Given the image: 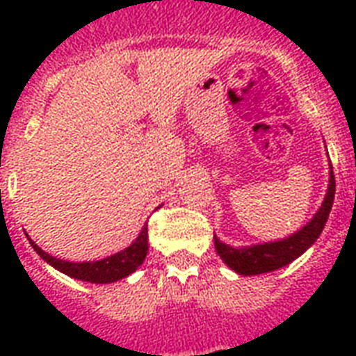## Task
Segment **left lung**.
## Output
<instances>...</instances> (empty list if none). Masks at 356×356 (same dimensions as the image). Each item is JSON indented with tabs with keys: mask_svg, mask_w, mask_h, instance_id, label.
<instances>
[{
	"mask_svg": "<svg viewBox=\"0 0 356 356\" xmlns=\"http://www.w3.org/2000/svg\"><path fill=\"white\" fill-rule=\"evenodd\" d=\"M334 190H337V183H334V173H332L331 166L329 168V186H327L325 200L305 227L282 240L243 245V248H233L229 243H223L214 234V248H216L220 259L231 270L236 271L238 275H260V273L275 271L282 266L290 264L318 240L325 227L327 218L332 209V201H334Z\"/></svg>",
	"mask_w": 356,
	"mask_h": 356,
	"instance_id": "1",
	"label": "left lung"
}]
</instances>
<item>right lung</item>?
Returning a JSON list of instances; mask_svg holds the SVG:
<instances>
[{
    "label": "right lung",
    "mask_w": 356,
    "mask_h": 356,
    "mask_svg": "<svg viewBox=\"0 0 356 356\" xmlns=\"http://www.w3.org/2000/svg\"><path fill=\"white\" fill-rule=\"evenodd\" d=\"M29 242L36 253L40 254L47 264L53 266L55 270L63 271L68 277H74V279H79V281L108 284V282H116L120 279H125L127 275H131L145 260V254H147V225L142 227L136 240L129 248L111 254L107 259L94 260V262H68V260H60L57 257L47 254L46 251H42L31 238Z\"/></svg>",
    "instance_id": "obj_1"
}]
</instances>
